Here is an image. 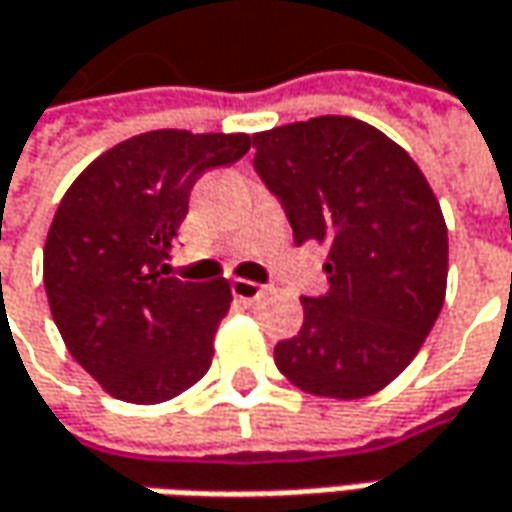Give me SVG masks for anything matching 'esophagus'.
I'll return each instance as SVG.
<instances>
[{
	"label": "esophagus",
	"mask_w": 512,
	"mask_h": 512,
	"mask_svg": "<svg viewBox=\"0 0 512 512\" xmlns=\"http://www.w3.org/2000/svg\"><path fill=\"white\" fill-rule=\"evenodd\" d=\"M230 290H233V296L239 299V302H256V299H262L265 296V285H256V282H250V279H236L233 285H230Z\"/></svg>",
	"instance_id": "esophagus-1"
}]
</instances>
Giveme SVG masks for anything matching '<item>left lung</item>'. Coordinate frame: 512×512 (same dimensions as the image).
I'll list each match as a JSON object with an SVG mask.
<instances>
[{
    "label": "left lung",
    "instance_id": "8db88e82",
    "mask_svg": "<svg viewBox=\"0 0 512 512\" xmlns=\"http://www.w3.org/2000/svg\"><path fill=\"white\" fill-rule=\"evenodd\" d=\"M253 165L282 199L293 242L327 247L330 290L273 359L299 390L364 399L422 350L447 293L442 205L410 153L353 116L253 133Z\"/></svg>",
    "mask_w": 512,
    "mask_h": 512
}]
</instances>
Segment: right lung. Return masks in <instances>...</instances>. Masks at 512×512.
<instances>
[{
    "label": "right lung",
    "instance_id": "add662e5",
    "mask_svg": "<svg viewBox=\"0 0 512 512\" xmlns=\"http://www.w3.org/2000/svg\"><path fill=\"white\" fill-rule=\"evenodd\" d=\"M250 150L247 133L148 130L82 170L50 222L45 293L70 356L113 399L159 404L210 370L227 279L170 276L190 190Z\"/></svg>",
    "mask_w": 512,
    "mask_h": 512
}]
</instances>
